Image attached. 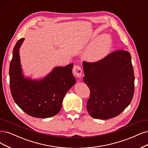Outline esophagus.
Masks as SVG:
<instances>
[{"mask_svg":"<svg viewBox=\"0 0 148 148\" xmlns=\"http://www.w3.org/2000/svg\"><path fill=\"white\" fill-rule=\"evenodd\" d=\"M73 73L76 77L80 78L82 76V70L80 66L75 65L73 68Z\"/></svg>","mask_w":148,"mask_h":148,"instance_id":"34e87169","label":"esophagus"}]
</instances>
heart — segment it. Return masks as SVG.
<instances>
[{"label": "heart", "instance_id": "1", "mask_svg": "<svg viewBox=\"0 0 148 148\" xmlns=\"http://www.w3.org/2000/svg\"><path fill=\"white\" fill-rule=\"evenodd\" d=\"M112 42L108 35H103L92 43L84 53V58L90 62H97L103 59L110 53Z\"/></svg>", "mask_w": 148, "mask_h": 148}]
</instances>
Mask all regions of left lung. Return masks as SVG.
Instances as JSON below:
<instances>
[{
  "label": "left lung",
  "mask_w": 148,
  "mask_h": 148,
  "mask_svg": "<svg viewBox=\"0 0 148 148\" xmlns=\"http://www.w3.org/2000/svg\"><path fill=\"white\" fill-rule=\"evenodd\" d=\"M84 82L90 89L86 108L95 119H108L121 114L133 98L135 76L131 56L118 50L95 62H83Z\"/></svg>",
  "instance_id": "8db88e82"
}]
</instances>
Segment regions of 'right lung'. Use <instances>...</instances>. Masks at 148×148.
<instances>
[{
	"instance_id": "right-lung-1",
	"label": "right lung",
	"mask_w": 148,
	"mask_h": 148,
	"mask_svg": "<svg viewBox=\"0 0 148 148\" xmlns=\"http://www.w3.org/2000/svg\"><path fill=\"white\" fill-rule=\"evenodd\" d=\"M24 38L15 45L10 64V85L12 97L25 113L34 118H47L60 111L64 97L75 84L73 64L55 67L41 80L25 78L20 63L19 50Z\"/></svg>"
}]
</instances>
